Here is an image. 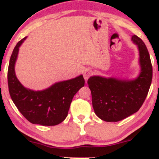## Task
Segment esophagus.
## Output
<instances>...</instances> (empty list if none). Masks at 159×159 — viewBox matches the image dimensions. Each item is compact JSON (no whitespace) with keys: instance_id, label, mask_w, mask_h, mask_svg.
Listing matches in <instances>:
<instances>
[{"instance_id":"34e87169","label":"esophagus","mask_w":159,"mask_h":159,"mask_svg":"<svg viewBox=\"0 0 159 159\" xmlns=\"http://www.w3.org/2000/svg\"><path fill=\"white\" fill-rule=\"evenodd\" d=\"M91 75H92V71L90 70H86L84 72V75H83V76H84V80H85V81H87V80L89 79V78Z\"/></svg>"}]
</instances>
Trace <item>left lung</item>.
I'll list each match as a JSON object with an SVG mask.
<instances>
[{"instance_id":"obj_1","label":"left lung","mask_w":159,"mask_h":159,"mask_svg":"<svg viewBox=\"0 0 159 159\" xmlns=\"http://www.w3.org/2000/svg\"><path fill=\"white\" fill-rule=\"evenodd\" d=\"M132 41L139 50L140 74L134 79L92 76L89 78L95 114L105 121H118L139 111L143 105L152 80L150 55L143 41L136 35Z\"/></svg>"}]
</instances>
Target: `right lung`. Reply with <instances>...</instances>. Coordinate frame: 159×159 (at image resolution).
Masks as SVG:
<instances>
[{
  "mask_svg": "<svg viewBox=\"0 0 159 159\" xmlns=\"http://www.w3.org/2000/svg\"><path fill=\"white\" fill-rule=\"evenodd\" d=\"M26 38L17 43L10 58L8 84L10 96L20 113L33 124L56 125L66 118L73 97L84 85L83 75L59 81L41 91L26 89L18 80L15 72L19 47Z\"/></svg>",
  "mask_w": 159,
  "mask_h": 159,
  "instance_id": "obj_1",
  "label": "right lung"
}]
</instances>
